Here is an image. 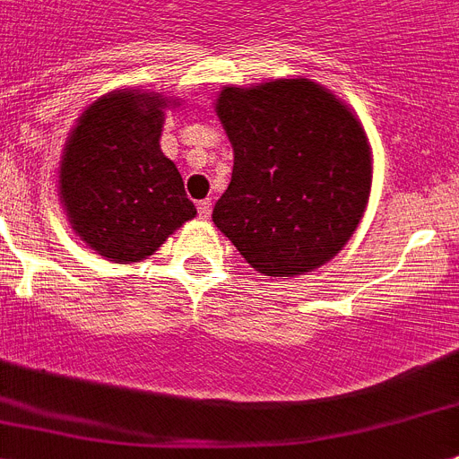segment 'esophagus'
I'll list each match as a JSON object with an SVG mask.
<instances>
[{
    "label": "esophagus",
    "mask_w": 459,
    "mask_h": 459,
    "mask_svg": "<svg viewBox=\"0 0 459 459\" xmlns=\"http://www.w3.org/2000/svg\"><path fill=\"white\" fill-rule=\"evenodd\" d=\"M211 208H213V204L208 202V199H204V202L196 204V211H199V218H204V221H208V218H211Z\"/></svg>",
    "instance_id": "1"
}]
</instances>
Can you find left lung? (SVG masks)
<instances>
[{
  "mask_svg": "<svg viewBox=\"0 0 459 459\" xmlns=\"http://www.w3.org/2000/svg\"><path fill=\"white\" fill-rule=\"evenodd\" d=\"M215 109L234 169L213 222L246 263L260 274L295 276L342 251L373 180L357 117L309 79L225 86Z\"/></svg>",
  "mask_w": 459,
  "mask_h": 459,
  "instance_id": "1",
  "label": "left lung"
}]
</instances>
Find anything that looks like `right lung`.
<instances>
[{"label":"right lung","mask_w":459,"mask_h":459,"mask_svg":"<svg viewBox=\"0 0 459 459\" xmlns=\"http://www.w3.org/2000/svg\"><path fill=\"white\" fill-rule=\"evenodd\" d=\"M169 102L117 91L86 109L67 140L60 196L74 232L112 263L152 255L196 215L159 138Z\"/></svg>","instance_id":"1"}]
</instances>
